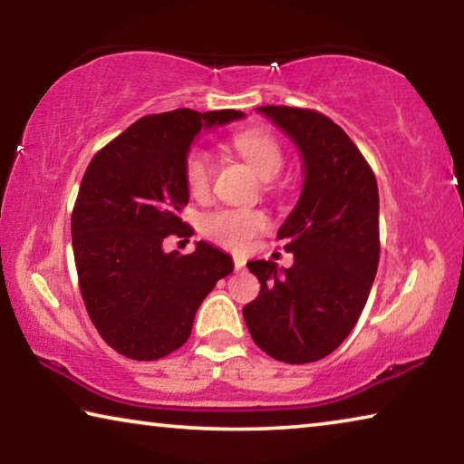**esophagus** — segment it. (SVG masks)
<instances>
[{"instance_id": "1", "label": "esophagus", "mask_w": 464, "mask_h": 464, "mask_svg": "<svg viewBox=\"0 0 464 464\" xmlns=\"http://www.w3.org/2000/svg\"><path fill=\"white\" fill-rule=\"evenodd\" d=\"M235 270H241V268H246V257H241V256H235Z\"/></svg>"}]
</instances>
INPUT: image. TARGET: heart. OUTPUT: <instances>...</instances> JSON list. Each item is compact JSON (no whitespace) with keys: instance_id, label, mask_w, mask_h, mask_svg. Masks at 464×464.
<instances>
[{"instance_id":"b5f03b06","label":"heart","mask_w":464,"mask_h":464,"mask_svg":"<svg viewBox=\"0 0 464 464\" xmlns=\"http://www.w3.org/2000/svg\"><path fill=\"white\" fill-rule=\"evenodd\" d=\"M233 147L246 157L264 179L276 178L285 166V153H282L278 140L262 129L237 132L233 137ZM184 179L190 194L202 198L213 179V155L204 149L190 151L184 166ZM266 227H268V218L257 210H217V213L204 217L202 221V231L208 239L237 251L246 249L251 239Z\"/></svg>"}]
</instances>
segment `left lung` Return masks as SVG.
<instances>
[{
	"label": "left lung",
	"instance_id": "1",
	"mask_svg": "<svg viewBox=\"0 0 464 464\" xmlns=\"http://www.w3.org/2000/svg\"><path fill=\"white\" fill-rule=\"evenodd\" d=\"M257 112L293 140L303 190L278 239L290 268L247 262L260 295L243 307L254 342L280 362L325 358L354 329L379 268V186L352 139L313 110L262 106Z\"/></svg>",
	"mask_w": 464,
	"mask_h": 464
}]
</instances>
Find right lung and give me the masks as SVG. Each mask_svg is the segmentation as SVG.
Returning <instances> with one entry per match:
<instances>
[{
  "instance_id": "right-lung-1",
  "label": "right lung",
  "mask_w": 464,
  "mask_h": 464,
  "mask_svg": "<svg viewBox=\"0 0 464 464\" xmlns=\"http://www.w3.org/2000/svg\"><path fill=\"white\" fill-rule=\"evenodd\" d=\"M246 119L239 110L178 108L145 116L96 153L77 194L72 237L80 288L104 342L130 360L182 348L233 257L208 241L192 254L163 249L168 235L190 237L184 166L202 130Z\"/></svg>"
}]
</instances>
